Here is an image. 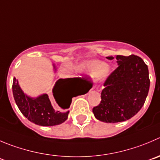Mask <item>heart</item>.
<instances>
[{
	"instance_id": "1",
	"label": "heart",
	"mask_w": 160,
	"mask_h": 160,
	"mask_svg": "<svg viewBox=\"0 0 160 160\" xmlns=\"http://www.w3.org/2000/svg\"><path fill=\"white\" fill-rule=\"evenodd\" d=\"M80 68L95 77L96 80L98 82L104 81L111 73V69L108 65L104 62L98 60L82 62L80 64Z\"/></svg>"
}]
</instances>
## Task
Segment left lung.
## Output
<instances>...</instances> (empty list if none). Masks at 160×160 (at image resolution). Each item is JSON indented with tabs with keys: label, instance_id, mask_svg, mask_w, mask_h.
<instances>
[{
	"label": "left lung",
	"instance_id": "obj_1",
	"mask_svg": "<svg viewBox=\"0 0 160 160\" xmlns=\"http://www.w3.org/2000/svg\"><path fill=\"white\" fill-rule=\"evenodd\" d=\"M115 59L118 68L106 79L101 101L92 108L96 118L104 122H119L134 116L144 105L149 90L148 69L141 57L118 55Z\"/></svg>",
	"mask_w": 160,
	"mask_h": 160
}]
</instances>
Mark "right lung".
Here are the masks:
<instances>
[{"label":"right lung","instance_id":"1","mask_svg":"<svg viewBox=\"0 0 160 160\" xmlns=\"http://www.w3.org/2000/svg\"><path fill=\"white\" fill-rule=\"evenodd\" d=\"M89 89L88 82L80 78H60L52 89L56 101L52 105L48 94L33 98L24 93L16 78L12 83L13 97L19 111L29 121L42 127H52L66 121L73 97L86 93Z\"/></svg>","mask_w":160,"mask_h":160}]
</instances>
